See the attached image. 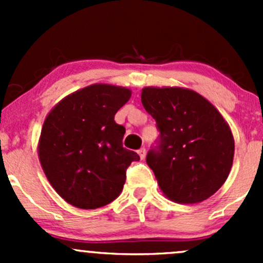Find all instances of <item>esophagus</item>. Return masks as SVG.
<instances>
[{
  "label": "esophagus",
  "instance_id": "esophagus-1",
  "mask_svg": "<svg viewBox=\"0 0 263 263\" xmlns=\"http://www.w3.org/2000/svg\"><path fill=\"white\" fill-rule=\"evenodd\" d=\"M137 154H139L140 159H141V160H144L145 156H146V150H145V147H141L139 151H137Z\"/></svg>",
  "mask_w": 263,
  "mask_h": 263
}]
</instances>
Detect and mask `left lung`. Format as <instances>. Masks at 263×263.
Returning a JSON list of instances; mask_svg holds the SVG:
<instances>
[{"mask_svg": "<svg viewBox=\"0 0 263 263\" xmlns=\"http://www.w3.org/2000/svg\"><path fill=\"white\" fill-rule=\"evenodd\" d=\"M141 102L160 131V145L146 156L159 188L171 201L200 203L227 181L234 137L221 113L197 91L146 86Z\"/></svg>", "mask_w": 263, "mask_h": 263, "instance_id": "left-lung-1", "label": "left lung"}]
</instances>
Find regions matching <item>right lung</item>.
I'll return each mask as SVG.
<instances>
[{
    "instance_id": "add662e5",
    "label": "right lung",
    "mask_w": 263,
    "mask_h": 263,
    "mask_svg": "<svg viewBox=\"0 0 263 263\" xmlns=\"http://www.w3.org/2000/svg\"><path fill=\"white\" fill-rule=\"evenodd\" d=\"M131 89L92 84L71 92L44 119L38 156L50 185L67 203L84 210L117 198L126 169L140 160L122 146L126 132L115 115L131 98Z\"/></svg>"
}]
</instances>
